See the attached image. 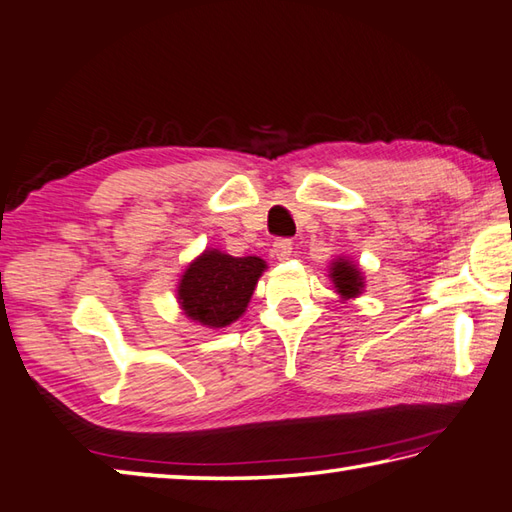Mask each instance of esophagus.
<instances>
[{"instance_id":"1","label":"esophagus","mask_w":512,"mask_h":512,"mask_svg":"<svg viewBox=\"0 0 512 512\" xmlns=\"http://www.w3.org/2000/svg\"><path fill=\"white\" fill-rule=\"evenodd\" d=\"M271 253H273V257L280 259V262H284V259H288V257H291V253H293V241L291 239H284V237L275 239Z\"/></svg>"}]
</instances>
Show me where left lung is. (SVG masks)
<instances>
[{
    "mask_svg": "<svg viewBox=\"0 0 512 512\" xmlns=\"http://www.w3.org/2000/svg\"><path fill=\"white\" fill-rule=\"evenodd\" d=\"M331 282L336 286V291L340 293L342 300H351V297H358L365 288V277H362L360 268L349 262V259H336L331 264Z\"/></svg>",
    "mask_w": 512,
    "mask_h": 512,
    "instance_id": "obj_1",
    "label": "left lung"
}]
</instances>
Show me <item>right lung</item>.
<instances>
[{
  "label": "right lung",
  "mask_w": 512,
  "mask_h": 512,
  "mask_svg": "<svg viewBox=\"0 0 512 512\" xmlns=\"http://www.w3.org/2000/svg\"><path fill=\"white\" fill-rule=\"evenodd\" d=\"M264 271L266 262L259 257H232L217 248L203 250L181 275V309L203 327H228L244 315Z\"/></svg>",
  "instance_id": "obj_1"
}]
</instances>
